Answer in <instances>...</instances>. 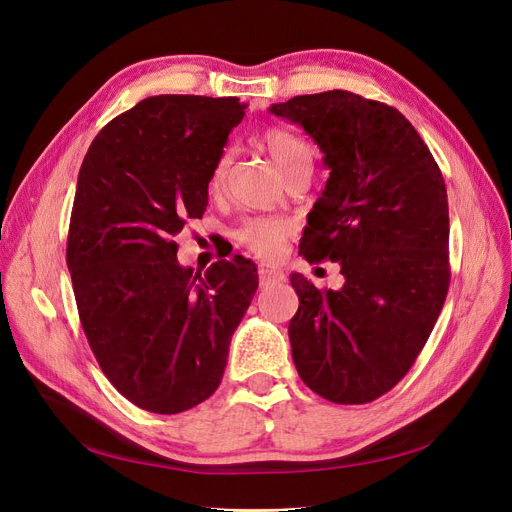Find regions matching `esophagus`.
<instances>
[{
  "label": "esophagus",
  "mask_w": 512,
  "mask_h": 512,
  "mask_svg": "<svg viewBox=\"0 0 512 512\" xmlns=\"http://www.w3.org/2000/svg\"><path fill=\"white\" fill-rule=\"evenodd\" d=\"M282 280H284V272L282 270H276V267H267V265L259 267V282H261V286L276 284V282H282Z\"/></svg>",
  "instance_id": "obj_1"
}]
</instances>
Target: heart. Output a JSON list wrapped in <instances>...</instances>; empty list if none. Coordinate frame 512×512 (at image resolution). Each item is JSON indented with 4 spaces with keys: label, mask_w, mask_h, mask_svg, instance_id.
Returning a JSON list of instances; mask_svg holds the SVG:
<instances>
[{
    "label": "heart",
    "mask_w": 512,
    "mask_h": 512,
    "mask_svg": "<svg viewBox=\"0 0 512 512\" xmlns=\"http://www.w3.org/2000/svg\"><path fill=\"white\" fill-rule=\"evenodd\" d=\"M261 143L265 151L272 155L276 168L284 178L309 172L313 168V147L301 134L286 130V128H267L261 134ZM230 155L224 153L215 161V166L209 176V193L218 195L228 176ZM292 234V226L280 218H249L238 228V240L245 245L253 255L261 259H278L284 251L286 240Z\"/></svg>",
    "instance_id": "1"
}]
</instances>
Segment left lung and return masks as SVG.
Here are the masks:
<instances>
[{
    "label": "left lung",
    "mask_w": 512,
    "mask_h": 512,
    "mask_svg": "<svg viewBox=\"0 0 512 512\" xmlns=\"http://www.w3.org/2000/svg\"><path fill=\"white\" fill-rule=\"evenodd\" d=\"M270 112L301 124L330 170L307 215L299 253L336 261L344 286L290 282L292 361L338 405L392 390L432 334L450 284L448 197L434 155L392 105L351 91L299 95Z\"/></svg>",
    "instance_id": "obj_1"
}]
</instances>
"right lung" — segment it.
I'll return each instance as SVG.
<instances>
[{
    "label": "right lung",
    "mask_w": 512,
    "mask_h": 512,
    "mask_svg": "<svg viewBox=\"0 0 512 512\" xmlns=\"http://www.w3.org/2000/svg\"><path fill=\"white\" fill-rule=\"evenodd\" d=\"M245 107L147 97L99 130L78 172L66 263L80 324L105 378L149 413L176 415L218 390L259 286L251 259H220L201 276L178 263L174 242L203 215Z\"/></svg>",
    "instance_id": "1"
}]
</instances>
